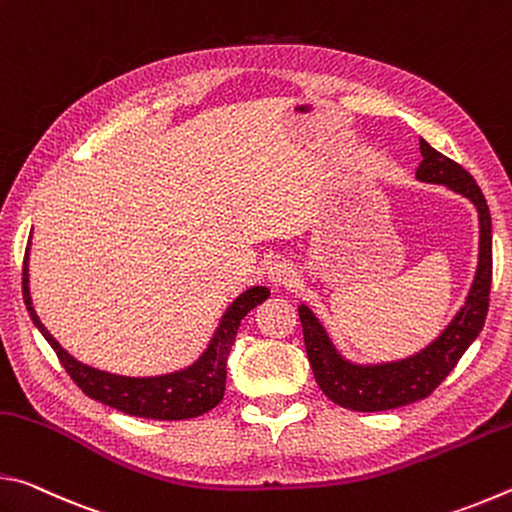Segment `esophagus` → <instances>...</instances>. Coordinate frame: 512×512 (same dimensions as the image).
Instances as JSON below:
<instances>
[{
	"mask_svg": "<svg viewBox=\"0 0 512 512\" xmlns=\"http://www.w3.org/2000/svg\"><path fill=\"white\" fill-rule=\"evenodd\" d=\"M268 282L273 284V287H291L293 282L298 280V273L289 259H275V262L268 266Z\"/></svg>",
	"mask_w": 512,
	"mask_h": 512,
	"instance_id": "obj_1",
	"label": "esophagus"
}]
</instances>
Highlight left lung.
Segmentation results:
<instances>
[{"mask_svg": "<svg viewBox=\"0 0 512 512\" xmlns=\"http://www.w3.org/2000/svg\"><path fill=\"white\" fill-rule=\"evenodd\" d=\"M422 162L415 178L420 183L445 185L454 194L467 198L479 214V257L474 280L463 307L445 325L436 339L422 350L395 361L357 363L343 357L320 318L305 302L298 307L307 357L316 384L329 400L350 411H388L397 406L424 400L436 391L440 381L454 370L458 359L481 334L492 282V219L479 185L461 164L445 158L431 144L420 140Z\"/></svg>", "mask_w": 512, "mask_h": 512, "instance_id": "obj_1", "label": "left lung"}]
</instances>
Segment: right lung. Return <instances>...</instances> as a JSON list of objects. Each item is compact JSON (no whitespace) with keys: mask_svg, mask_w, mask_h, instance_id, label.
Here are the masks:
<instances>
[{"mask_svg":"<svg viewBox=\"0 0 512 512\" xmlns=\"http://www.w3.org/2000/svg\"><path fill=\"white\" fill-rule=\"evenodd\" d=\"M29 250L31 241L24 253L22 268V296L27 305L33 325L40 329L47 343L58 354L60 363L69 372L81 391L106 406H112L126 415L149 420H189L198 418L207 411H212L216 404L223 400L225 393V370H228V357L232 345H235L237 329L241 320L250 309L271 296L266 287H250L230 302L228 309L216 325L214 334L201 357L189 366L164 372V375L151 377H126L115 375V372L92 368L88 363L72 357L63 345H60L49 329L42 325L36 309H33L31 289H29Z\"/></svg>","mask_w":512,"mask_h":512,"instance_id":"obj_1","label":"right lung"}]
</instances>
